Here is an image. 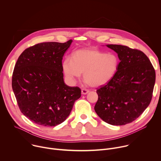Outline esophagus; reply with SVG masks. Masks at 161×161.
Returning <instances> with one entry per match:
<instances>
[{"instance_id":"obj_1","label":"esophagus","mask_w":161,"mask_h":161,"mask_svg":"<svg viewBox=\"0 0 161 161\" xmlns=\"http://www.w3.org/2000/svg\"><path fill=\"white\" fill-rule=\"evenodd\" d=\"M81 92H82V95H86L87 93H88L89 92H90V91H89L88 90H86V89H82Z\"/></svg>"}]
</instances>
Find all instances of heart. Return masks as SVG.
<instances>
[{"label":"heart","instance_id":"obj_1","mask_svg":"<svg viewBox=\"0 0 161 161\" xmlns=\"http://www.w3.org/2000/svg\"><path fill=\"white\" fill-rule=\"evenodd\" d=\"M118 66V59L114 53H105L95 48L75 51L71 59H65L62 64L68 79L74 80L84 74V80L93 87L108 82L116 73Z\"/></svg>","mask_w":161,"mask_h":161}]
</instances>
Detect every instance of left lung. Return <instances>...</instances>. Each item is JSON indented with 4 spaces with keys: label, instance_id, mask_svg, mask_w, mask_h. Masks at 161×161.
I'll return each mask as SVG.
<instances>
[{
    "label": "left lung",
    "instance_id": "8db88e82",
    "mask_svg": "<svg viewBox=\"0 0 161 161\" xmlns=\"http://www.w3.org/2000/svg\"><path fill=\"white\" fill-rule=\"evenodd\" d=\"M118 53L116 72L97 90L95 111L105 122L123 125L137 119L149 105L155 82V71L142 51L120 45H107Z\"/></svg>",
    "mask_w": 161,
    "mask_h": 161
}]
</instances>
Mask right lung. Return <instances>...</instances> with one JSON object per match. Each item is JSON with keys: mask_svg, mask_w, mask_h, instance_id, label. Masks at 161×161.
<instances>
[{"mask_svg": "<svg viewBox=\"0 0 161 161\" xmlns=\"http://www.w3.org/2000/svg\"><path fill=\"white\" fill-rule=\"evenodd\" d=\"M72 40L44 42L25 49L18 59L12 88L20 111L32 122L53 127L68 118L81 90L64 84L62 59Z\"/></svg>", "mask_w": 161, "mask_h": 161, "instance_id": "obj_1", "label": "right lung"}]
</instances>
